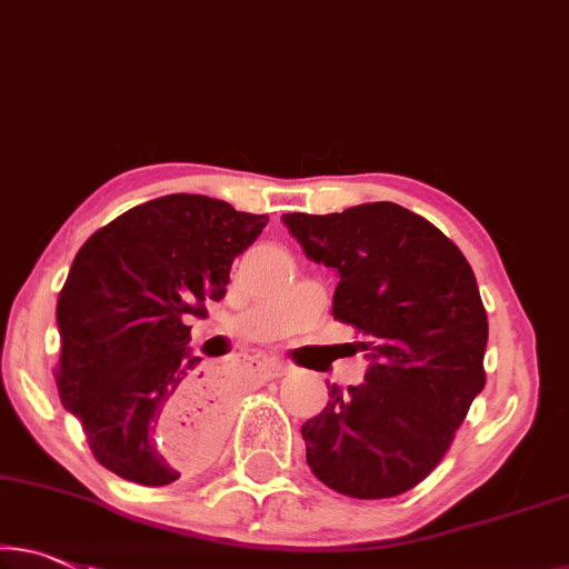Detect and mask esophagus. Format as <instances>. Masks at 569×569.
Wrapping results in <instances>:
<instances>
[{
    "instance_id": "esophagus-1",
    "label": "esophagus",
    "mask_w": 569,
    "mask_h": 569,
    "mask_svg": "<svg viewBox=\"0 0 569 569\" xmlns=\"http://www.w3.org/2000/svg\"><path fill=\"white\" fill-rule=\"evenodd\" d=\"M251 365L257 367L264 377H279V375H284V369H287L284 361H279L274 357H253Z\"/></svg>"
}]
</instances>
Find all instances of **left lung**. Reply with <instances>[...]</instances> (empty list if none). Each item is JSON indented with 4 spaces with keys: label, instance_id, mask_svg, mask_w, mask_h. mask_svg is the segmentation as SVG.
Listing matches in <instances>:
<instances>
[{
    "label": "left lung",
    "instance_id": "left-lung-1",
    "mask_svg": "<svg viewBox=\"0 0 569 569\" xmlns=\"http://www.w3.org/2000/svg\"><path fill=\"white\" fill-rule=\"evenodd\" d=\"M282 220L336 271L331 312L357 328L367 357L365 382L331 385L328 406L302 423L308 465L343 496H400L441 462L485 387L475 271L439 228L395 202Z\"/></svg>",
    "mask_w": 569,
    "mask_h": 569
}]
</instances>
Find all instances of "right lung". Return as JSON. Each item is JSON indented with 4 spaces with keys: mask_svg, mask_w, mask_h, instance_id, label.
I'll use <instances>...</instances> for the list:
<instances>
[{
    "mask_svg": "<svg viewBox=\"0 0 569 569\" xmlns=\"http://www.w3.org/2000/svg\"><path fill=\"white\" fill-rule=\"evenodd\" d=\"M267 220L167 194L122 212L73 257L56 305V385L97 462L122 480L161 488L216 455L226 408L187 346L184 316L223 298L230 264Z\"/></svg>",
    "mask_w": 569,
    "mask_h": 569,
    "instance_id": "1",
    "label": "right lung"
}]
</instances>
